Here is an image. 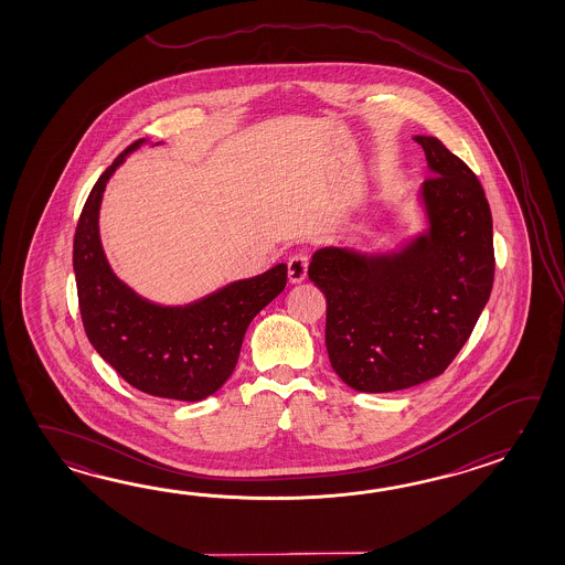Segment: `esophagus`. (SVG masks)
<instances>
[{
    "mask_svg": "<svg viewBox=\"0 0 565 565\" xmlns=\"http://www.w3.org/2000/svg\"><path fill=\"white\" fill-rule=\"evenodd\" d=\"M288 280L292 282V285H297V282H302L305 278H307V268H309V256L305 253L292 254L290 258H288Z\"/></svg>",
    "mask_w": 565,
    "mask_h": 565,
    "instance_id": "obj_1",
    "label": "esophagus"
}]
</instances>
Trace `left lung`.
Masks as SVG:
<instances>
[{
	"instance_id": "left-lung-1",
	"label": "left lung",
	"mask_w": 565,
	"mask_h": 565,
	"mask_svg": "<svg viewBox=\"0 0 565 565\" xmlns=\"http://www.w3.org/2000/svg\"><path fill=\"white\" fill-rule=\"evenodd\" d=\"M433 178L422 183L426 228L390 253L327 246L309 278L327 299L331 367L353 390L384 394L445 372L491 297V207L469 166L416 135Z\"/></svg>"
}]
</instances>
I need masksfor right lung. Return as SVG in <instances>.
<instances>
[{
  "mask_svg": "<svg viewBox=\"0 0 565 565\" xmlns=\"http://www.w3.org/2000/svg\"><path fill=\"white\" fill-rule=\"evenodd\" d=\"M143 143L135 141L113 161L83 207L73 254L78 305L88 341L127 384L151 396L200 402L228 382L248 324L287 287V265L175 307L125 285L103 250L98 212L108 180Z\"/></svg>",
  "mask_w": 565,
  "mask_h": 565,
  "instance_id": "obj_1",
  "label": "right lung"
}]
</instances>
